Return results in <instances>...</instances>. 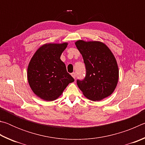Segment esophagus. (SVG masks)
Here are the masks:
<instances>
[{
  "instance_id": "obj_1",
  "label": "esophagus",
  "mask_w": 145,
  "mask_h": 145,
  "mask_svg": "<svg viewBox=\"0 0 145 145\" xmlns=\"http://www.w3.org/2000/svg\"><path fill=\"white\" fill-rule=\"evenodd\" d=\"M72 76L73 78H75V77H76V74H75V73H74V72L72 73Z\"/></svg>"
}]
</instances>
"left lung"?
<instances>
[{
	"mask_svg": "<svg viewBox=\"0 0 145 145\" xmlns=\"http://www.w3.org/2000/svg\"><path fill=\"white\" fill-rule=\"evenodd\" d=\"M81 54L86 70L83 80L77 84L83 95L93 101H100L111 95L116 88L119 70L113 54L101 41L78 40L75 43Z\"/></svg>",
	"mask_w": 145,
	"mask_h": 145,
	"instance_id": "8db88e82",
	"label": "left lung"
}]
</instances>
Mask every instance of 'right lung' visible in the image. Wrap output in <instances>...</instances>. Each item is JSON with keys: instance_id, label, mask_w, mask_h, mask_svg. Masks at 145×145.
Here are the masks:
<instances>
[{"instance_id": "obj_1", "label": "right lung", "mask_w": 145, "mask_h": 145, "mask_svg": "<svg viewBox=\"0 0 145 145\" xmlns=\"http://www.w3.org/2000/svg\"><path fill=\"white\" fill-rule=\"evenodd\" d=\"M67 45V42L44 44L29 63V84L34 94L45 101L58 99L67 86L74 81L60 59Z\"/></svg>"}]
</instances>
